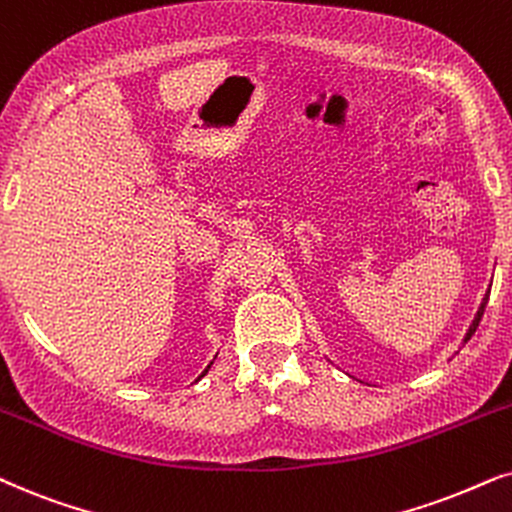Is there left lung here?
Segmentation results:
<instances>
[{"instance_id":"1","label":"left lung","mask_w":512,"mask_h":512,"mask_svg":"<svg viewBox=\"0 0 512 512\" xmlns=\"http://www.w3.org/2000/svg\"><path fill=\"white\" fill-rule=\"evenodd\" d=\"M487 301H489V294L482 298V305H480V310H477V315H475V320H473V324H470V329H468V334H466V338H463V341H470V336L475 334V329H477V324H480V320H482V315H484V308H487Z\"/></svg>"}]
</instances>
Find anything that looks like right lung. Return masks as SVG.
Returning <instances> with one entry per match:
<instances>
[{"mask_svg":"<svg viewBox=\"0 0 512 512\" xmlns=\"http://www.w3.org/2000/svg\"><path fill=\"white\" fill-rule=\"evenodd\" d=\"M211 364H214V362H211ZM211 364H209V367H211ZM209 367H207V369H204V371H202V376H204V374H207V371H209ZM202 376H199V378H202Z\"/></svg>","mask_w":512,"mask_h":512,"instance_id":"add662e5","label":"right lung"}]
</instances>
